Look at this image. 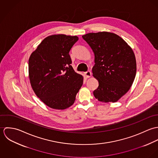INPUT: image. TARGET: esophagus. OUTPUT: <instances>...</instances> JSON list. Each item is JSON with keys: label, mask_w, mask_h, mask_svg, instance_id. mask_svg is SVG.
<instances>
[{"label": "esophagus", "mask_w": 158, "mask_h": 158, "mask_svg": "<svg viewBox=\"0 0 158 158\" xmlns=\"http://www.w3.org/2000/svg\"><path fill=\"white\" fill-rule=\"evenodd\" d=\"M85 75H86V77L87 78H89V77H91V72H90L89 70H88L87 72H85Z\"/></svg>", "instance_id": "obj_1"}]
</instances>
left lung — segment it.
<instances>
[{"mask_svg":"<svg viewBox=\"0 0 158 158\" xmlns=\"http://www.w3.org/2000/svg\"><path fill=\"white\" fill-rule=\"evenodd\" d=\"M94 53L93 76L98 81L94 90L102 102H115L130 89L135 78L136 61L132 48L119 36L102 31L82 36Z\"/></svg>","mask_w":158,"mask_h":158,"instance_id":"8db88e82","label":"left lung"}]
</instances>
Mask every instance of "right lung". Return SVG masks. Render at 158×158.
Listing matches in <instances>:
<instances>
[{
    "label": "right lung",
    "instance_id": "add662e5",
    "mask_svg": "<svg viewBox=\"0 0 158 158\" xmlns=\"http://www.w3.org/2000/svg\"><path fill=\"white\" fill-rule=\"evenodd\" d=\"M77 36H47L31 54L28 73L35 94L48 107L64 110L72 106L83 83L72 66L69 52Z\"/></svg>",
    "mask_w": 158,
    "mask_h": 158
}]
</instances>
